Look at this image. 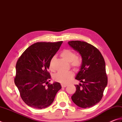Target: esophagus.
<instances>
[{
  "label": "esophagus",
  "mask_w": 122,
  "mask_h": 122,
  "mask_svg": "<svg viewBox=\"0 0 122 122\" xmlns=\"http://www.w3.org/2000/svg\"><path fill=\"white\" fill-rule=\"evenodd\" d=\"M61 87H62V88H65V87H66V86H67V85L62 84H61Z\"/></svg>",
  "instance_id": "1"
}]
</instances>
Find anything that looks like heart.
<instances>
[{
    "instance_id": "heart-1",
    "label": "heart",
    "mask_w": 122,
    "mask_h": 122,
    "mask_svg": "<svg viewBox=\"0 0 122 122\" xmlns=\"http://www.w3.org/2000/svg\"><path fill=\"white\" fill-rule=\"evenodd\" d=\"M61 56L65 60L70 62V65L75 70H79L82 65V59L79 56H76L75 51L71 49H64L61 53ZM55 57H52L49 63V69L53 71V63ZM74 76V74L72 71L66 72H59L54 74L53 79L55 81L66 84L68 83Z\"/></svg>"
}]
</instances>
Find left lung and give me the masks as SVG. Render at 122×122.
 I'll list each match as a JSON object with an SVG mask.
<instances>
[{
	"mask_svg": "<svg viewBox=\"0 0 122 122\" xmlns=\"http://www.w3.org/2000/svg\"><path fill=\"white\" fill-rule=\"evenodd\" d=\"M68 43L82 58L81 70L75 79L83 84L75 85L76 90L72 100L80 107H91L102 99L107 85L104 58L97 48L86 42L71 41Z\"/></svg>",
	"mask_w": 122,
	"mask_h": 122,
	"instance_id": "1",
	"label": "left lung"
}]
</instances>
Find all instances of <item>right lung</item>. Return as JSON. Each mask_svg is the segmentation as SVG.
<instances>
[{
  "instance_id": "obj_1",
  "label": "right lung",
  "mask_w": 122,
  "mask_h": 122,
  "mask_svg": "<svg viewBox=\"0 0 122 122\" xmlns=\"http://www.w3.org/2000/svg\"><path fill=\"white\" fill-rule=\"evenodd\" d=\"M62 43L63 41L35 43L18 59L14 82L20 97L29 106L36 109L47 107L61 89L59 83L50 84L48 81L51 78L48 72L50 61Z\"/></svg>"
}]
</instances>
